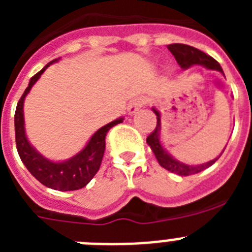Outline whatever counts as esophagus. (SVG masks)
<instances>
[{
    "label": "esophagus",
    "instance_id": "1",
    "mask_svg": "<svg viewBox=\"0 0 252 252\" xmlns=\"http://www.w3.org/2000/svg\"><path fill=\"white\" fill-rule=\"evenodd\" d=\"M145 104V101H144V98H141V97H136V98H133L132 101L128 103V107H127V111H128V115H133V113H136L137 111L141 108L142 106Z\"/></svg>",
    "mask_w": 252,
    "mask_h": 252
}]
</instances>
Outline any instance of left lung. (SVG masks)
<instances>
[{
  "mask_svg": "<svg viewBox=\"0 0 252 252\" xmlns=\"http://www.w3.org/2000/svg\"><path fill=\"white\" fill-rule=\"evenodd\" d=\"M168 49L171 54L174 55L177 63L179 64L182 69H188L193 65H202L207 69H212V70H218V72L223 73V70H222L221 65H220L217 60L213 59L209 55H207L206 53L201 51L199 49L186 45V44H170V45H168ZM153 111L157 115V127L149 135L148 139H146V142H148V145L151 148L154 155L157 158L158 162H159L162 168L171 171V173H174V174L188 177V175L197 174L199 171L209 168V166L213 165L220 159V157H221L224 150L216 159L204 162V164H201V165H188V164H184V162L174 159L165 149L162 148V144L160 141L161 119H160V113L157 108H153Z\"/></svg>",
  "mask_w": 252,
  "mask_h": 252,
  "instance_id": "left-lung-1",
  "label": "left lung"
}]
</instances>
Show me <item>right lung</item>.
<instances>
[{
    "instance_id": "obj_1",
    "label": "right lung",
    "mask_w": 252,
    "mask_h": 252,
    "mask_svg": "<svg viewBox=\"0 0 252 252\" xmlns=\"http://www.w3.org/2000/svg\"><path fill=\"white\" fill-rule=\"evenodd\" d=\"M58 62L57 59L46 64L40 72H37L29 82L28 88L21 95L15 112V137L16 148L24 165L28 168L40 183L55 190H77L90 183L95 173L101 166L104 149H106V135L111 127L124 121V117L115 120L103 127L95 131L88 144L74 157L64 161H53L43 157L34 146L29 142L25 133V121H24V101L28 93L37 82L45 69L50 64Z\"/></svg>"
}]
</instances>
